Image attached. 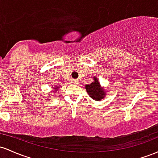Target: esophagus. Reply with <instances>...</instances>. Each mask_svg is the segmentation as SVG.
Listing matches in <instances>:
<instances>
[{
    "mask_svg": "<svg viewBox=\"0 0 158 158\" xmlns=\"http://www.w3.org/2000/svg\"><path fill=\"white\" fill-rule=\"evenodd\" d=\"M77 81L76 80H72V84H77Z\"/></svg>",
    "mask_w": 158,
    "mask_h": 158,
    "instance_id": "1",
    "label": "esophagus"
}]
</instances>
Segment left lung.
I'll return each mask as SVG.
<instances>
[{"instance_id":"obj_1","label":"left lung","mask_w":158,"mask_h":158,"mask_svg":"<svg viewBox=\"0 0 158 158\" xmlns=\"http://www.w3.org/2000/svg\"><path fill=\"white\" fill-rule=\"evenodd\" d=\"M86 89L88 95L95 101H101L106 96V92L100 85L98 79L94 77V81L89 84L86 85Z\"/></svg>"}]
</instances>
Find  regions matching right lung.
I'll return each instance as SVG.
<instances>
[{
    "label": "right lung",
    "mask_w": 158,
    "mask_h": 158,
    "mask_svg": "<svg viewBox=\"0 0 158 158\" xmlns=\"http://www.w3.org/2000/svg\"><path fill=\"white\" fill-rule=\"evenodd\" d=\"M58 88V86H57V87H53V89H54V90H55V89H57Z\"/></svg>",
    "instance_id": "right-lung-1"
}]
</instances>
